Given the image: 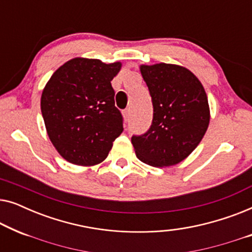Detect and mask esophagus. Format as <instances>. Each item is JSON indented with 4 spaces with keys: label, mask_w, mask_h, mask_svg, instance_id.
<instances>
[{
    "label": "esophagus",
    "mask_w": 252,
    "mask_h": 252,
    "mask_svg": "<svg viewBox=\"0 0 252 252\" xmlns=\"http://www.w3.org/2000/svg\"><path fill=\"white\" fill-rule=\"evenodd\" d=\"M123 116H124V118H125V120L127 122V120H128V118H129V108L126 109V110H124Z\"/></svg>",
    "instance_id": "esophagus-1"
}]
</instances>
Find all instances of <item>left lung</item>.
<instances>
[{
    "label": "left lung",
    "instance_id": "1",
    "mask_svg": "<svg viewBox=\"0 0 252 252\" xmlns=\"http://www.w3.org/2000/svg\"><path fill=\"white\" fill-rule=\"evenodd\" d=\"M154 106L153 124L132 137L136 157L154 167L177 165L201 142L209 127L210 108L204 87L184 66L140 65Z\"/></svg>",
    "mask_w": 252,
    "mask_h": 252
}]
</instances>
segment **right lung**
Wrapping results in <instances>:
<instances>
[{
    "label": "right lung",
    "instance_id": "add662e5",
    "mask_svg": "<svg viewBox=\"0 0 252 252\" xmlns=\"http://www.w3.org/2000/svg\"><path fill=\"white\" fill-rule=\"evenodd\" d=\"M120 68V62L75 57L58 67L44 86L41 112L48 136L68 163H102L123 133L111 86Z\"/></svg>",
    "mask_w": 252,
    "mask_h": 252
}]
</instances>
